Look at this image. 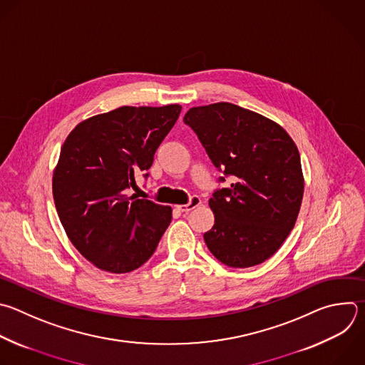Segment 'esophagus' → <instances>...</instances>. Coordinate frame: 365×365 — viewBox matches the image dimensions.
<instances>
[{
    "label": "esophagus",
    "mask_w": 365,
    "mask_h": 365,
    "mask_svg": "<svg viewBox=\"0 0 365 365\" xmlns=\"http://www.w3.org/2000/svg\"><path fill=\"white\" fill-rule=\"evenodd\" d=\"M200 203H202V200H200V197H199V196H192V197H190V200H189V203H186V205H178L176 207H178L180 212L187 213V212L193 210L195 207H197Z\"/></svg>",
    "instance_id": "obj_1"
}]
</instances>
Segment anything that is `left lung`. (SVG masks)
Wrapping results in <instances>:
<instances>
[{"mask_svg":"<svg viewBox=\"0 0 365 365\" xmlns=\"http://www.w3.org/2000/svg\"><path fill=\"white\" fill-rule=\"evenodd\" d=\"M183 121L212 163L232 178L229 187L209 199L215 215L203 235L209 251L232 268L265 262L281 248L301 209L304 175L294 140L268 117L226 101L192 107Z\"/></svg>","mask_w":365,"mask_h":365,"instance_id":"1","label":"left lung"}]
</instances>
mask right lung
I'll use <instances>...</instances> for the list:
<instances>
[{"mask_svg":"<svg viewBox=\"0 0 365 365\" xmlns=\"http://www.w3.org/2000/svg\"><path fill=\"white\" fill-rule=\"evenodd\" d=\"M182 106H123L93 115L67 136L53 173V196L76 250L111 274L140 268L156 251L172 207L128 196L135 178L172 130Z\"/></svg>","mask_w":365,"mask_h":365,"instance_id":"add662e5","label":"right lung"}]
</instances>
